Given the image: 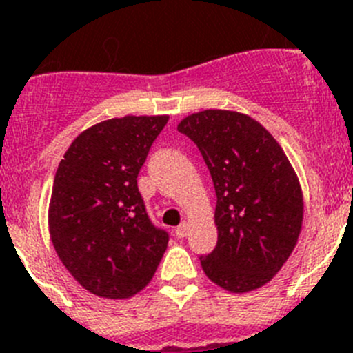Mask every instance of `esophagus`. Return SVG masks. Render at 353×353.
Wrapping results in <instances>:
<instances>
[{"mask_svg":"<svg viewBox=\"0 0 353 353\" xmlns=\"http://www.w3.org/2000/svg\"><path fill=\"white\" fill-rule=\"evenodd\" d=\"M189 228H191V224L187 223V221H183V223L174 230V233H176V236L183 239V236H187V233H189Z\"/></svg>","mask_w":353,"mask_h":353,"instance_id":"esophagus-1","label":"esophagus"}]
</instances>
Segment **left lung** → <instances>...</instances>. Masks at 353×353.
<instances>
[{
  "label": "left lung",
  "instance_id": "1",
  "mask_svg": "<svg viewBox=\"0 0 353 353\" xmlns=\"http://www.w3.org/2000/svg\"><path fill=\"white\" fill-rule=\"evenodd\" d=\"M198 146L215 187L217 245L199 256L210 281L252 292L276 276L302 228L301 183L279 143L236 111L207 109L179 123Z\"/></svg>",
  "mask_w": 353,
  "mask_h": 353
}]
</instances>
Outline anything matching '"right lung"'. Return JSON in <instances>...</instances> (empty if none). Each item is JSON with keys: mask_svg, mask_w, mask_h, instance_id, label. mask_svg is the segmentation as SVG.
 <instances>
[{"mask_svg": "<svg viewBox=\"0 0 353 353\" xmlns=\"http://www.w3.org/2000/svg\"><path fill=\"white\" fill-rule=\"evenodd\" d=\"M170 117H123L81 132L61 159L49 203V233L83 288L129 299L154 277L170 235L154 226L138 189L150 146Z\"/></svg>", "mask_w": 353, "mask_h": 353, "instance_id": "add662e5", "label": "right lung"}]
</instances>
